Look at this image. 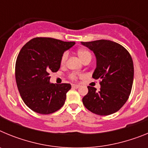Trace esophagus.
<instances>
[{
  "label": "esophagus",
  "instance_id": "esophagus-1",
  "mask_svg": "<svg viewBox=\"0 0 148 148\" xmlns=\"http://www.w3.org/2000/svg\"><path fill=\"white\" fill-rule=\"evenodd\" d=\"M72 87L74 89H78L80 87V85H78V84H72Z\"/></svg>",
  "mask_w": 148,
  "mask_h": 148
}]
</instances>
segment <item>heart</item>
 Returning <instances> with one entry per match:
<instances>
[{
    "instance_id": "heart-1",
    "label": "heart",
    "mask_w": 148,
    "mask_h": 148,
    "mask_svg": "<svg viewBox=\"0 0 148 148\" xmlns=\"http://www.w3.org/2000/svg\"><path fill=\"white\" fill-rule=\"evenodd\" d=\"M77 55H78V58H80L81 61L82 62L85 61L87 59H91L92 58V56L90 54V53L89 51L86 50V49H80L77 51ZM68 58V53L67 52H65L64 54L62 55L61 58V64H64L65 62H66V59ZM72 79H75L76 78V75L75 74H71L70 75Z\"/></svg>"
}]
</instances>
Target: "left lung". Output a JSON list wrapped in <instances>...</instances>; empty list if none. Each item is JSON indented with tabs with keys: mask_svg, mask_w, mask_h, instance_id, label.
Masks as SVG:
<instances>
[{
	"mask_svg": "<svg viewBox=\"0 0 148 148\" xmlns=\"http://www.w3.org/2000/svg\"><path fill=\"white\" fill-rule=\"evenodd\" d=\"M81 43L95 54L96 68L92 78L101 80L99 91L87 87L84 105L99 116L113 114L126 103L131 92L134 75L131 56L124 47L109 40Z\"/></svg>",
	"mask_w": 148,
	"mask_h": 148,
	"instance_id": "left-lung-1",
	"label": "left lung"
}]
</instances>
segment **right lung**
Masks as SVG:
<instances>
[{"label":"right lung","instance_id":"add662e5","mask_svg":"<svg viewBox=\"0 0 148 148\" xmlns=\"http://www.w3.org/2000/svg\"><path fill=\"white\" fill-rule=\"evenodd\" d=\"M75 42L52 38H35L21 49L15 64V80L23 102L34 112L50 114L64 104L70 84H52L49 73L61 66L65 51Z\"/></svg>","mask_w":148,"mask_h":148}]
</instances>
